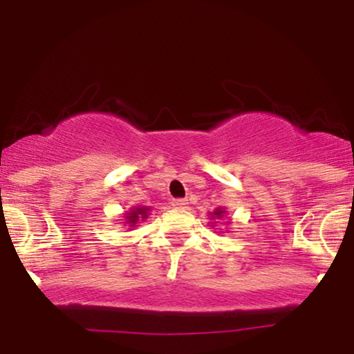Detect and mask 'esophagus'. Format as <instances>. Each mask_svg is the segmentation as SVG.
I'll return each instance as SVG.
<instances>
[{
  "mask_svg": "<svg viewBox=\"0 0 354 354\" xmlns=\"http://www.w3.org/2000/svg\"><path fill=\"white\" fill-rule=\"evenodd\" d=\"M186 205H188V200H185V198H176L171 201L173 208H186Z\"/></svg>",
  "mask_w": 354,
  "mask_h": 354,
  "instance_id": "1",
  "label": "esophagus"
}]
</instances>
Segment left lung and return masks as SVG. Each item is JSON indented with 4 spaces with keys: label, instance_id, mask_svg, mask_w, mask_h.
<instances>
[{
    "label": "left lung",
    "instance_id": "1",
    "mask_svg": "<svg viewBox=\"0 0 354 354\" xmlns=\"http://www.w3.org/2000/svg\"><path fill=\"white\" fill-rule=\"evenodd\" d=\"M211 214H213V218H216V219H221V218H223V214H225V211H223L221 208H218V209H214L213 213H211ZM213 218H211V219H213Z\"/></svg>",
    "mask_w": 354,
    "mask_h": 354
}]
</instances>
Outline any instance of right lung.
I'll return each instance as SVG.
<instances>
[{"label":"right lung","instance_id":"add662e5","mask_svg":"<svg viewBox=\"0 0 354 354\" xmlns=\"http://www.w3.org/2000/svg\"><path fill=\"white\" fill-rule=\"evenodd\" d=\"M148 211H149V208L148 206H141V208H133V209H129L128 213H126V223H128L129 226H135L138 221H140V219H146L148 218Z\"/></svg>","mask_w":354,"mask_h":354}]
</instances>
